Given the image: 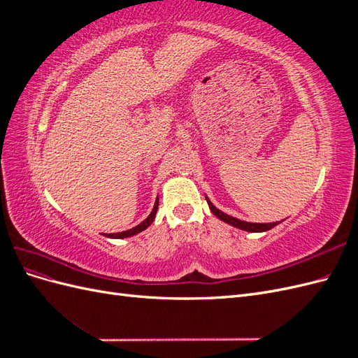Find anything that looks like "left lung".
I'll return each mask as SVG.
<instances>
[{
    "instance_id": "1",
    "label": "left lung",
    "mask_w": 358,
    "mask_h": 358,
    "mask_svg": "<svg viewBox=\"0 0 358 358\" xmlns=\"http://www.w3.org/2000/svg\"><path fill=\"white\" fill-rule=\"evenodd\" d=\"M206 201H208L209 204V209L212 210V213L216 216V218H220L221 221L230 224L233 227H236V229H241V230H245V231H251V233H262V231H267L270 229H273V227H276L278 224H280L282 221L279 222H268V224H257V222H246V221H242V220H237L234 218V216H230L227 215L224 212H221L220 209H216L215 206L210 203V200L206 197Z\"/></svg>"
}]
</instances>
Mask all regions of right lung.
Returning a JSON list of instances; mask_svg holds the SVG:
<instances>
[{
	"label": "right lung",
	"mask_w": 358,
	"mask_h": 358,
	"mask_svg": "<svg viewBox=\"0 0 358 358\" xmlns=\"http://www.w3.org/2000/svg\"><path fill=\"white\" fill-rule=\"evenodd\" d=\"M157 210H158V199H157V201H155V204H154V209H152V212L149 213V216H148V218H146L143 222H140L138 225H136L134 229H129V230L122 231V233H113V234H109L107 237H112V239H124V237L134 236V234H137V233H140V231L146 230L148 227L154 222V220H155V215H157Z\"/></svg>",
	"instance_id": "add662e5"
}]
</instances>
